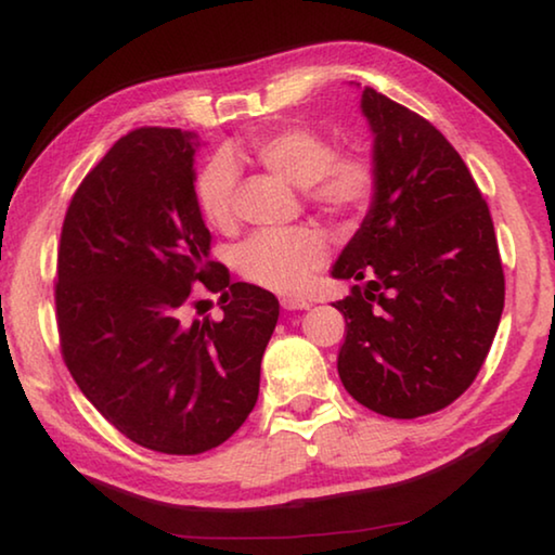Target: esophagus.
I'll list each match as a JSON object with an SVG mask.
<instances>
[{"instance_id":"obj_1","label":"esophagus","mask_w":555,"mask_h":555,"mask_svg":"<svg viewBox=\"0 0 555 555\" xmlns=\"http://www.w3.org/2000/svg\"><path fill=\"white\" fill-rule=\"evenodd\" d=\"M280 305L285 307V310H310V302L307 300H302V297H283V300H280Z\"/></svg>"}]
</instances>
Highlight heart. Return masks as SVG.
Returning a JSON list of instances; mask_svg holds the SVG:
<instances>
[{
  "instance_id": "obj_1",
  "label": "heart",
  "mask_w": 555,
  "mask_h": 555,
  "mask_svg": "<svg viewBox=\"0 0 555 555\" xmlns=\"http://www.w3.org/2000/svg\"><path fill=\"white\" fill-rule=\"evenodd\" d=\"M241 156L302 185L305 201L332 218L360 216L379 193V166L370 153H337L327 133L289 124L253 139ZM237 166L225 153L212 156L195 178V206L208 225L233 223ZM330 258L327 237L314 228H275L253 233L237 245L235 266L250 283L295 295L312 283Z\"/></svg>"
}]
</instances>
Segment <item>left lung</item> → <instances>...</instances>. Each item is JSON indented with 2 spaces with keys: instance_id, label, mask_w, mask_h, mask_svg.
I'll list each match as a JSON object with an SVG mask.
<instances>
[{
  "instance_id": "left-lung-1",
  "label": "left lung",
  "mask_w": 555,
  "mask_h": 555,
  "mask_svg": "<svg viewBox=\"0 0 555 555\" xmlns=\"http://www.w3.org/2000/svg\"><path fill=\"white\" fill-rule=\"evenodd\" d=\"M379 193L332 266L354 280L335 302L347 337L337 372L357 402L391 420L449 406L479 374L504 312L489 206L444 133L362 91Z\"/></svg>"
}]
</instances>
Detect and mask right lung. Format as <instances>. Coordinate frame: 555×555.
Instances as JSON below:
<instances>
[{"mask_svg": "<svg viewBox=\"0 0 555 555\" xmlns=\"http://www.w3.org/2000/svg\"><path fill=\"white\" fill-rule=\"evenodd\" d=\"M191 131L143 126L93 166L66 210L56 260L62 357L83 397L135 444L191 456L248 420L278 325L275 295L208 258ZM221 293L191 323L192 285Z\"/></svg>", "mask_w": 555, "mask_h": 555, "instance_id": "1", "label": "right lung"}]
</instances>
